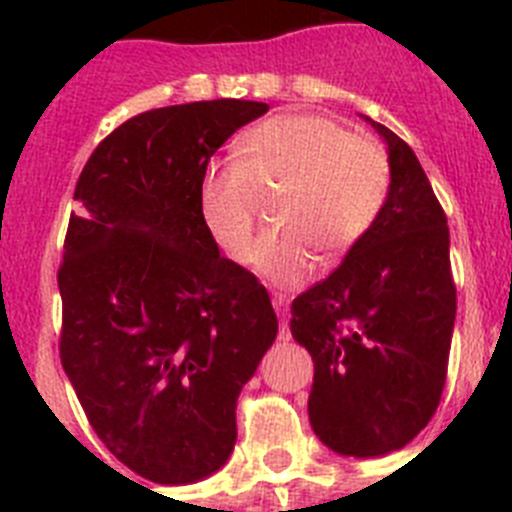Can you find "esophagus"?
<instances>
[{
	"label": "esophagus",
	"mask_w": 512,
	"mask_h": 512,
	"mask_svg": "<svg viewBox=\"0 0 512 512\" xmlns=\"http://www.w3.org/2000/svg\"><path fill=\"white\" fill-rule=\"evenodd\" d=\"M274 310H277L279 320H282V328H279V338L282 341H289V328H287V318H289V305H287V297L284 295H274Z\"/></svg>",
	"instance_id": "34e87169"
}]
</instances>
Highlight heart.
<instances>
[{
    "label": "heart",
    "instance_id": "heart-1",
    "mask_svg": "<svg viewBox=\"0 0 512 512\" xmlns=\"http://www.w3.org/2000/svg\"><path fill=\"white\" fill-rule=\"evenodd\" d=\"M235 153L202 174L200 217L225 256L246 261L260 200L279 191L272 219L283 230L251 254L279 287L310 274V247L323 259L351 251L390 200V153L330 117H271L243 135Z\"/></svg>",
    "mask_w": 512,
    "mask_h": 512
}]
</instances>
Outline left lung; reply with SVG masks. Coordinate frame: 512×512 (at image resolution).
<instances>
[{"instance_id": "obj_1", "label": "left lung", "mask_w": 512, "mask_h": 512, "mask_svg": "<svg viewBox=\"0 0 512 512\" xmlns=\"http://www.w3.org/2000/svg\"><path fill=\"white\" fill-rule=\"evenodd\" d=\"M369 122L390 148V200L341 266L292 302L289 320L315 364L312 431L343 456L390 454L428 425L456 318L446 212L413 148Z\"/></svg>"}]
</instances>
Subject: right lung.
<instances>
[{"instance_id":"add662e5","label":"right lung","mask_w":512,"mask_h":512,"mask_svg":"<svg viewBox=\"0 0 512 512\" xmlns=\"http://www.w3.org/2000/svg\"><path fill=\"white\" fill-rule=\"evenodd\" d=\"M269 110L212 99L130 117L76 182L61 351L94 433L130 472L187 485L235 446V405L277 338L269 292L225 259L200 217L212 153Z\"/></svg>"}]
</instances>
